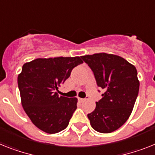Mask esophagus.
Here are the masks:
<instances>
[{
    "instance_id": "34e87169",
    "label": "esophagus",
    "mask_w": 155,
    "mask_h": 155,
    "mask_svg": "<svg viewBox=\"0 0 155 155\" xmlns=\"http://www.w3.org/2000/svg\"><path fill=\"white\" fill-rule=\"evenodd\" d=\"M86 98H81V97H79V101H80V102H85L86 101Z\"/></svg>"
}]
</instances>
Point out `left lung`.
<instances>
[{
  "mask_svg": "<svg viewBox=\"0 0 155 155\" xmlns=\"http://www.w3.org/2000/svg\"><path fill=\"white\" fill-rule=\"evenodd\" d=\"M93 71L98 87L105 91L96 102L95 110L87 114L94 129L110 133L129 118L139 93L140 81L136 67L120 56L99 53L81 56Z\"/></svg>",
  "mask_w": 155,
  "mask_h": 155,
  "instance_id": "left-lung-1",
  "label": "left lung"
}]
</instances>
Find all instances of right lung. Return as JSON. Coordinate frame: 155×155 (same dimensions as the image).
Listing matches in <instances>:
<instances>
[{
  "instance_id": "right-lung-1",
  "label": "right lung",
  "mask_w": 155,
  "mask_h": 155,
  "mask_svg": "<svg viewBox=\"0 0 155 155\" xmlns=\"http://www.w3.org/2000/svg\"><path fill=\"white\" fill-rule=\"evenodd\" d=\"M83 62L80 57H59L37 58L23 64L18 75L21 104L38 128L55 134L67 128L78 99L59 96L56 91Z\"/></svg>"
}]
</instances>
